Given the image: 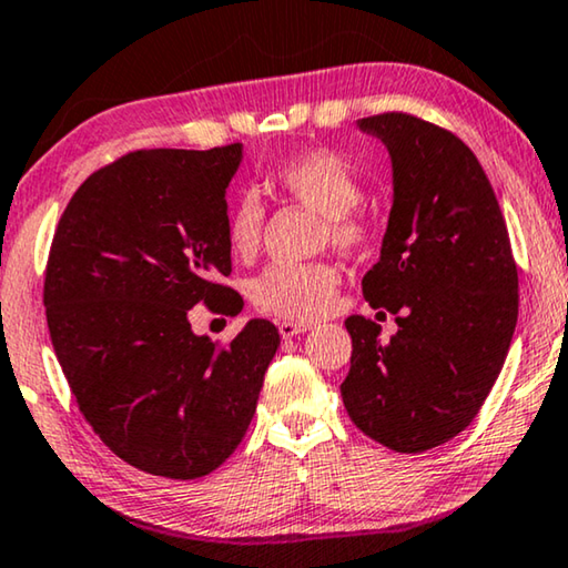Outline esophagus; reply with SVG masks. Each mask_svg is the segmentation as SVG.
<instances>
[{"instance_id":"1","label":"esophagus","mask_w":568,"mask_h":568,"mask_svg":"<svg viewBox=\"0 0 568 568\" xmlns=\"http://www.w3.org/2000/svg\"><path fill=\"white\" fill-rule=\"evenodd\" d=\"M307 329H312L310 322H290V320L278 322V335H282L284 339H292L294 335L307 333Z\"/></svg>"}]
</instances>
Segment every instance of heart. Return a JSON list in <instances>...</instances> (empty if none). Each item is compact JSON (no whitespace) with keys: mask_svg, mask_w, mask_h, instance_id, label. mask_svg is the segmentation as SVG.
I'll return each instance as SVG.
<instances>
[{"mask_svg":"<svg viewBox=\"0 0 568 568\" xmlns=\"http://www.w3.org/2000/svg\"><path fill=\"white\" fill-rule=\"evenodd\" d=\"M272 185L302 205L325 215L327 235L337 248L357 251L368 241L371 223L361 211V180L345 156L333 150H304L278 162L268 172ZM264 229V205L256 195L235 200L225 235L239 258H251L258 251ZM339 274L329 264H274L251 282V300L266 314L282 320H320L335 307Z\"/></svg>","mask_w":568,"mask_h":568,"instance_id":"1","label":"heart"}]
</instances>
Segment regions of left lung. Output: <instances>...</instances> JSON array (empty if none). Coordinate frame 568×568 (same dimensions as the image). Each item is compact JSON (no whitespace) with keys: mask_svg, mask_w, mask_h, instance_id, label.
Instances as JSON below:
<instances>
[{"mask_svg":"<svg viewBox=\"0 0 568 568\" xmlns=\"http://www.w3.org/2000/svg\"><path fill=\"white\" fill-rule=\"evenodd\" d=\"M357 129L386 144L394 170L381 258L363 276L373 310L353 314L351 373L339 386L353 424L383 447L418 455L465 432L503 371L518 322V268L490 180L473 150L412 113Z\"/></svg>","mask_w":568,"mask_h":568,"instance_id":"8db88e82","label":"left lung"}]
</instances>
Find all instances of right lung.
<instances>
[{
    "instance_id": "add662e5",
    "label": "right lung",
    "mask_w": 568,
    "mask_h": 568,
    "mask_svg": "<svg viewBox=\"0 0 568 568\" xmlns=\"http://www.w3.org/2000/svg\"><path fill=\"white\" fill-rule=\"evenodd\" d=\"M243 144L139 150L93 172L68 203L45 272L50 339L78 408L142 473L195 479L239 447L278 329L248 320L229 347L187 312L239 314L229 190Z\"/></svg>"
}]
</instances>
